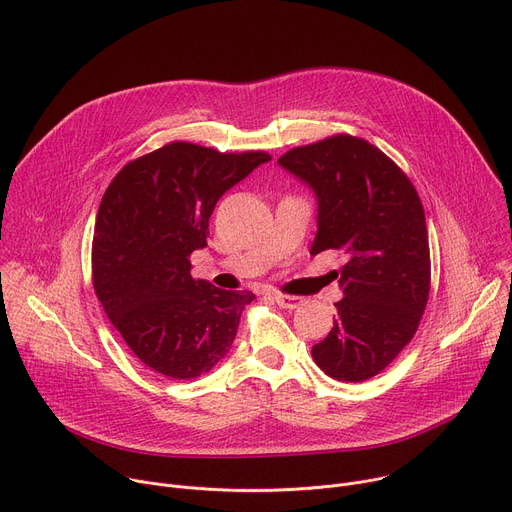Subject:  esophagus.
Returning <instances> with one entry per match:
<instances>
[{"mask_svg": "<svg viewBox=\"0 0 512 512\" xmlns=\"http://www.w3.org/2000/svg\"><path fill=\"white\" fill-rule=\"evenodd\" d=\"M273 300L277 306H282L286 310H294L298 306H302V298L298 296H288V294H273Z\"/></svg>", "mask_w": 512, "mask_h": 512, "instance_id": "obj_1", "label": "esophagus"}]
</instances>
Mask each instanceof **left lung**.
I'll list each match as a JSON object with an SVG mask.
<instances>
[{
    "instance_id": "8db88e82",
    "label": "left lung",
    "mask_w": 512,
    "mask_h": 512,
    "mask_svg": "<svg viewBox=\"0 0 512 512\" xmlns=\"http://www.w3.org/2000/svg\"><path fill=\"white\" fill-rule=\"evenodd\" d=\"M318 202L310 255L337 251L343 300L312 359L339 382L378 376L410 343L431 288L425 210L404 171L351 134L296 147L277 159Z\"/></svg>"
}]
</instances>
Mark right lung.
<instances>
[{
  "label": "right lung",
  "instance_id": "obj_1",
  "mask_svg": "<svg viewBox=\"0 0 512 512\" xmlns=\"http://www.w3.org/2000/svg\"><path fill=\"white\" fill-rule=\"evenodd\" d=\"M267 161L263 151L175 141L126 163L108 185L91 245L94 290L130 351L165 378L210 371L255 300L194 280L190 255L208 245L222 194Z\"/></svg>",
  "mask_w": 512,
  "mask_h": 512
}]
</instances>
